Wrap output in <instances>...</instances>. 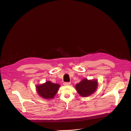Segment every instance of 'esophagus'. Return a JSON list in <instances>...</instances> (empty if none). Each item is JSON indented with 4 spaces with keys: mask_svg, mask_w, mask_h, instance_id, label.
I'll use <instances>...</instances> for the list:
<instances>
[{
    "mask_svg": "<svg viewBox=\"0 0 131 131\" xmlns=\"http://www.w3.org/2000/svg\"><path fill=\"white\" fill-rule=\"evenodd\" d=\"M63 84L64 86H69L71 84V82H64Z\"/></svg>",
    "mask_w": 131,
    "mask_h": 131,
    "instance_id": "obj_1",
    "label": "esophagus"
}]
</instances>
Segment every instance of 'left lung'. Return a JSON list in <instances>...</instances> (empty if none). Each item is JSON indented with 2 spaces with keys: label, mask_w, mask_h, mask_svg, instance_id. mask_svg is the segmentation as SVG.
I'll return each instance as SVG.
<instances>
[{
  "label": "left lung",
  "mask_w": 131,
  "mask_h": 131,
  "mask_svg": "<svg viewBox=\"0 0 131 131\" xmlns=\"http://www.w3.org/2000/svg\"><path fill=\"white\" fill-rule=\"evenodd\" d=\"M98 83L97 80H88L84 79L75 85V89L79 95L86 97L93 94L97 89Z\"/></svg>",
  "instance_id": "obj_1"
}]
</instances>
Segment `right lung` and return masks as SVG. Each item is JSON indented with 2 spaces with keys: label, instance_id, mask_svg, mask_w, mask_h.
Listing matches in <instances>:
<instances>
[{
  "label": "right lung",
  "instance_id": "add662e5",
  "mask_svg": "<svg viewBox=\"0 0 131 131\" xmlns=\"http://www.w3.org/2000/svg\"><path fill=\"white\" fill-rule=\"evenodd\" d=\"M60 86L59 84L48 81L43 84L37 85L36 88L38 94L41 97L46 100H50L54 98Z\"/></svg>",
  "mask_w": 131,
  "mask_h": 131
}]
</instances>
